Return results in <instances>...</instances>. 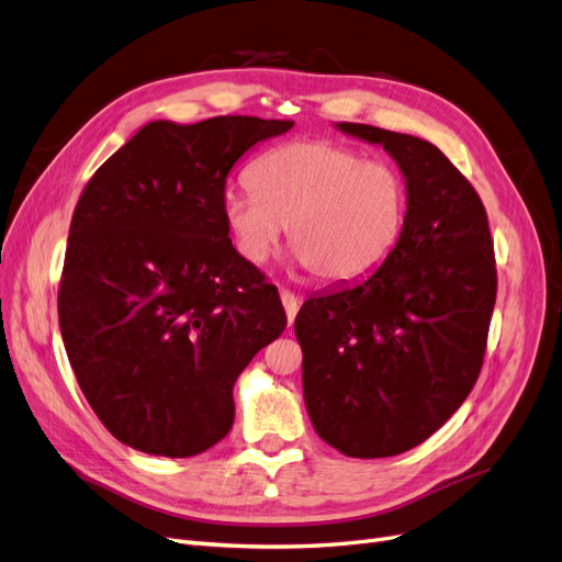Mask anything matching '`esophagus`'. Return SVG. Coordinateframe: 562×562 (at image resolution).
Listing matches in <instances>:
<instances>
[{"label":"esophagus","mask_w":562,"mask_h":562,"mask_svg":"<svg viewBox=\"0 0 562 562\" xmlns=\"http://www.w3.org/2000/svg\"><path fill=\"white\" fill-rule=\"evenodd\" d=\"M281 302H283V310H285V316H288V323H291L293 326V321H295V316H297V310H300V300H297V295L295 293H291V291H285V288H281Z\"/></svg>","instance_id":"34e87169"}]
</instances>
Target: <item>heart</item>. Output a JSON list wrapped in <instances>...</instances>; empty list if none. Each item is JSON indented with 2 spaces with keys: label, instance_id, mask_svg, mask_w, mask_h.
Segmentation results:
<instances>
[{
  "label": "heart",
  "instance_id": "b5f03b06",
  "mask_svg": "<svg viewBox=\"0 0 562 562\" xmlns=\"http://www.w3.org/2000/svg\"><path fill=\"white\" fill-rule=\"evenodd\" d=\"M248 184L225 190L220 211L236 250L252 265L269 258L285 225L295 260L337 283L372 274L401 241L405 178L347 145H279L250 164Z\"/></svg>",
  "mask_w": 562,
  "mask_h": 562
}]
</instances>
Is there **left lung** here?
<instances>
[{
    "instance_id": "1",
    "label": "left lung",
    "mask_w": 562,
    "mask_h": 562,
    "mask_svg": "<svg viewBox=\"0 0 562 562\" xmlns=\"http://www.w3.org/2000/svg\"><path fill=\"white\" fill-rule=\"evenodd\" d=\"M335 128L398 164L407 217L380 269L302 304L304 405L335 450L394 457L443 427L479 380L495 250L481 196L436 145L366 124Z\"/></svg>"
}]
</instances>
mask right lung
Listing matches in <instances>:
<instances>
[{"label":"right lung","instance_id":"right-lung-1","mask_svg":"<svg viewBox=\"0 0 562 562\" xmlns=\"http://www.w3.org/2000/svg\"><path fill=\"white\" fill-rule=\"evenodd\" d=\"M288 119L149 122L83 187L58 321L93 413L124 446L192 457L234 424L232 389L285 328L277 288L232 246V166Z\"/></svg>","mask_w":562,"mask_h":562}]
</instances>
